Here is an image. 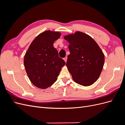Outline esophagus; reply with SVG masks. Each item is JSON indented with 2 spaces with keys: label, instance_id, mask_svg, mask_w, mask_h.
I'll return each instance as SVG.
<instances>
[{
  "label": "esophagus",
  "instance_id": "obj_1",
  "mask_svg": "<svg viewBox=\"0 0 125 125\" xmlns=\"http://www.w3.org/2000/svg\"><path fill=\"white\" fill-rule=\"evenodd\" d=\"M63 60H65V62H67V57H65L63 58Z\"/></svg>",
  "mask_w": 125,
  "mask_h": 125
}]
</instances>
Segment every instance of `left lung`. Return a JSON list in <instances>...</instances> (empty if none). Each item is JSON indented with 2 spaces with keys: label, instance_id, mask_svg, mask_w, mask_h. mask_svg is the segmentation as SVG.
Listing matches in <instances>:
<instances>
[{
  "label": "left lung",
  "instance_id": "left-lung-1",
  "mask_svg": "<svg viewBox=\"0 0 125 125\" xmlns=\"http://www.w3.org/2000/svg\"><path fill=\"white\" fill-rule=\"evenodd\" d=\"M63 38L69 43L66 66L73 81L84 86L93 84L103 68L105 57L102 50L93 38L81 32Z\"/></svg>",
  "mask_w": 125,
  "mask_h": 125
}]
</instances>
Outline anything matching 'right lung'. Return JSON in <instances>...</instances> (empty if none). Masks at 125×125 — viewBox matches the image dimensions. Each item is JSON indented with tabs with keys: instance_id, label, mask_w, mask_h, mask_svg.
<instances>
[{
	"instance_id": "right-lung-1",
	"label": "right lung",
	"mask_w": 125,
	"mask_h": 125,
	"mask_svg": "<svg viewBox=\"0 0 125 125\" xmlns=\"http://www.w3.org/2000/svg\"><path fill=\"white\" fill-rule=\"evenodd\" d=\"M61 33L50 30L40 34L30 44L24 56V65L30 80L36 87L45 89L57 80L65 65L53 46Z\"/></svg>"
}]
</instances>
